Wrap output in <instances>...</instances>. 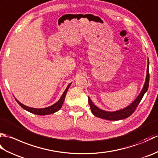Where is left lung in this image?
<instances>
[{"instance_id":"1","label":"left lung","mask_w":158,"mask_h":158,"mask_svg":"<svg viewBox=\"0 0 158 158\" xmlns=\"http://www.w3.org/2000/svg\"><path fill=\"white\" fill-rule=\"evenodd\" d=\"M149 59H148V64H147V76L145 84H144L143 88L141 90V92L139 94V95L137 96V98L134 100L132 103H131L129 106H127L126 108L123 109H121L119 110H116V111L110 112V111H106L99 109L98 107H97L96 105H94L91 99L88 97V102L89 105L91 109L92 113H93L94 115L96 117H98L99 118L105 119L107 120L110 121H117L123 119H126L127 117L130 116L135 111L137 106L139 105L140 100H142L144 94L146 93L149 88Z\"/></svg>"}]
</instances>
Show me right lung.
Masks as SVG:
<instances>
[{"label": "right lung", "instance_id": "right-lung-1", "mask_svg": "<svg viewBox=\"0 0 158 158\" xmlns=\"http://www.w3.org/2000/svg\"><path fill=\"white\" fill-rule=\"evenodd\" d=\"M71 83H69L68 86H67V88L65 89V91L64 92L62 96L60 97V98L59 99L58 102H56L55 104H53V105H52V106L46 107V108H43V109L32 108V107H29V106H26L24 105H23V104H22L21 102H19L16 98H15V100H16L17 102H18L23 109H25L26 110H27V111H28L30 113H32L33 114H36V115H49V114H52V113H54L57 112L58 110H59L60 109H61V107H62L63 103H64V99H65L67 91H68V89L69 88V87L70 86V85H71Z\"/></svg>", "mask_w": 158, "mask_h": 158}]
</instances>
